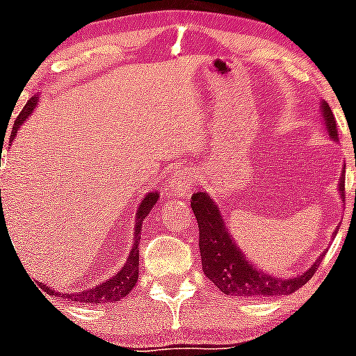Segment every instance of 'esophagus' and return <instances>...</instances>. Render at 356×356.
Listing matches in <instances>:
<instances>
[{"label": "esophagus", "mask_w": 356, "mask_h": 356, "mask_svg": "<svg viewBox=\"0 0 356 356\" xmlns=\"http://www.w3.org/2000/svg\"><path fill=\"white\" fill-rule=\"evenodd\" d=\"M193 186V174L186 167H177L172 174L170 191L179 196H188Z\"/></svg>", "instance_id": "esophagus-1"}]
</instances>
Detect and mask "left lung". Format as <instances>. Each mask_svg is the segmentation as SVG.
<instances>
[{
  "instance_id": "obj_1",
  "label": "left lung",
  "mask_w": 356,
  "mask_h": 356,
  "mask_svg": "<svg viewBox=\"0 0 356 356\" xmlns=\"http://www.w3.org/2000/svg\"><path fill=\"white\" fill-rule=\"evenodd\" d=\"M322 116L329 137L337 140L336 118L327 102H322ZM339 193L341 198H344V170L339 179ZM191 209L200 227V254H202L203 273L222 294L250 299L292 294L299 291L306 282L312 280L315 271L318 270L320 261L325 255V252H322L312 268L298 277L287 278V280L273 277V275L257 270L250 261H247L245 254H241L240 247L227 233L222 216L213 200H210L209 193H195L191 196Z\"/></svg>"
}]
</instances>
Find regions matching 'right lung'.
<instances>
[{"instance_id":"obj_1","label":"right lung","mask_w":356,"mask_h":356,"mask_svg":"<svg viewBox=\"0 0 356 356\" xmlns=\"http://www.w3.org/2000/svg\"><path fill=\"white\" fill-rule=\"evenodd\" d=\"M40 97H31L27 101V104L24 106V109L20 111V115L17 116L15 123H13L12 136H10V140H13V137L17 136V130L20 129L24 122L29 118L31 113L36 108ZM158 191H151L144 196V200L140 202L139 209H137V217H136V229H134V243L132 248H130V254L127 257L125 266L116 275H113L111 278L104 282L101 285H95L94 289H88V291L81 292H67V294H60V292H55L54 289L47 287V285L41 284L43 291L50 296H58L62 299H67V301L81 302V305H109V302H115L123 299L125 296L130 294L134 287L137 284V278H139V241H140V231H143V220L146 219L147 213L151 212L154 205H156Z\"/></svg>"}]
</instances>
